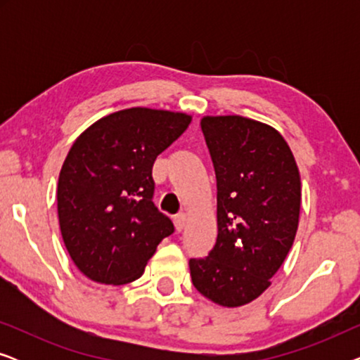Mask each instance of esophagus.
Masks as SVG:
<instances>
[{
	"mask_svg": "<svg viewBox=\"0 0 360 360\" xmlns=\"http://www.w3.org/2000/svg\"><path fill=\"white\" fill-rule=\"evenodd\" d=\"M174 223H175V228H176V231H181V229L185 228V224H186V216H185L184 213L176 214V216H175V219H174Z\"/></svg>",
	"mask_w": 360,
	"mask_h": 360,
	"instance_id": "34e87169",
	"label": "esophagus"
}]
</instances>
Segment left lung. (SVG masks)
Returning <instances> with one entry per match:
<instances>
[{
    "label": "left lung",
    "instance_id": "8db88e82",
    "mask_svg": "<svg viewBox=\"0 0 360 360\" xmlns=\"http://www.w3.org/2000/svg\"><path fill=\"white\" fill-rule=\"evenodd\" d=\"M216 175L218 238L190 259L193 287L221 307H240L269 288L298 229L302 181L274 127L243 116L200 122Z\"/></svg>",
    "mask_w": 360,
    "mask_h": 360
}]
</instances>
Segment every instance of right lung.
<instances>
[{
    "mask_svg": "<svg viewBox=\"0 0 360 360\" xmlns=\"http://www.w3.org/2000/svg\"><path fill=\"white\" fill-rule=\"evenodd\" d=\"M190 121L181 112L129 108L101 117L73 142L58 175V223L72 260L93 282L139 278L175 231L152 201V167Z\"/></svg>",
    "mask_w": 360,
    "mask_h": 360,
    "instance_id": "obj_1",
    "label": "right lung"
}]
</instances>
